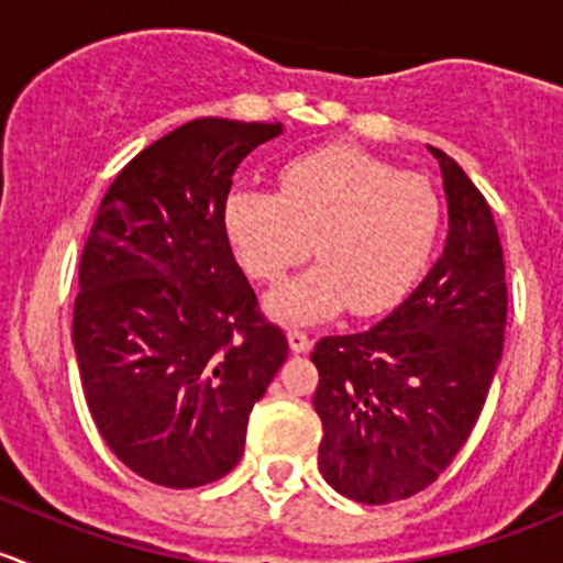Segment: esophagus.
I'll return each mask as SVG.
<instances>
[{
    "mask_svg": "<svg viewBox=\"0 0 563 563\" xmlns=\"http://www.w3.org/2000/svg\"><path fill=\"white\" fill-rule=\"evenodd\" d=\"M288 349L294 354H302V351L310 349V338L305 332H299V329H288Z\"/></svg>",
    "mask_w": 563,
    "mask_h": 563,
    "instance_id": "obj_1",
    "label": "esophagus"
}]
</instances>
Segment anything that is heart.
Instances as JSON below:
<instances>
[{
  "instance_id": "obj_1",
  "label": "heart",
  "mask_w": 563,
  "mask_h": 563,
  "mask_svg": "<svg viewBox=\"0 0 563 563\" xmlns=\"http://www.w3.org/2000/svg\"><path fill=\"white\" fill-rule=\"evenodd\" d=\"M441 203L424 176L395 172L356 146L332 144L294 157L277 192L234 187L223 231L250 277L277 283L305 255L321 264L266 294V313L310 323L340 313H382L428 264Z\"/></svg>"
}]
</instances>
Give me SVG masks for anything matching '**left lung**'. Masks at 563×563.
<instances>
[{
	"label": "left lung",
	"instance_id": "left-lung-1",
	"mask_svg": "<svg viewBox=\"0 0 563 563\" xmlns=\"http://www.w3.org/2000/svg\"><path fill=\"white\" fill-rule=\"evenodd\" d=\"M446 196L444 253L376 327L318 340V471L360 504L424 490L479 419L504 351V250L485 196L430 146Z\"/></svg>",
	"mask_w": 563,
	"mask_h": 563
}]
</instances>
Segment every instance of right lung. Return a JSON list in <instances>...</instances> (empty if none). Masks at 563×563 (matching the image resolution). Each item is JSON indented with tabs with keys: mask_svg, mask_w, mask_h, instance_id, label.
Wrapping results in <instances>:
<instances>
[{
	"mask_svg": "<svg viewBox=\"0 0 563 563\" xmlns=\"http://www.w3.org/2000/svg\"><path fill=\"white\" fill-rule=\"evenodd\" d=\"M283 124L203 117L108 187L78 266L73 345L111 452L163 487L220 479L288 356L223 231L234 174Z\"/></svg>",
	"mask_w": 563,
	"mask_h": 563,
	"instance_id": "obj_1",
	"label": "right lung"
}]
</instances>
